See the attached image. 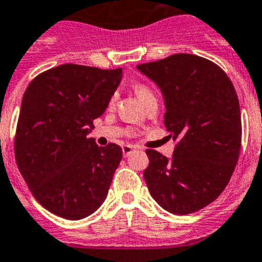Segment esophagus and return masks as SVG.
<instances>
[{"instance_id": "1", "label": "esophagus", "mask_w": 262, "mask_h": 262, "mask_svg": "<svg viewBox=\"0 0 262 262\" xmlns=\"http://www.w3.org/2000/svg\"><path fill=\"white\" fill-rule=\"evenodd\" d=\"M134 150H135V147L131 146V144H124V146L122 147L123 155H124V157H128V155L133 154Z\"/></svg>"}]
</instances>
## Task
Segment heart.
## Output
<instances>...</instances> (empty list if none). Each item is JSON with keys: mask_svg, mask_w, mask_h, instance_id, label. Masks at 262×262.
<instances>
[{"mask_svg": "<svg viewBox=\"0 0 262 262\" xmlns=\"http://www.w3.org/2000/svg\"><path fill=\"white\" fill-rule=\"evenodd\" d=\"M134 90H135V92H136V95H138V97H139L140 100H142V103H143V101H146L147 99L155 97L154 91L151 90V88L148 87V85H146V84H135V85H134ZM115 100H116V94L114 95V96H112L111 104Z\"/></svg>", "mask_w": 262, "mask_h": 262, "instance_id": "1", "label": "heart"}]
</instances>
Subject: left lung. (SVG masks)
<instances>
[{
    "label": "left lung",
    "mask_w": 262,
    "mask_h": 262,
    "mask_svg": "<svg viewBox=\"0 0 262 262\" xmlns=\"http://www.w3.org/2000/svg\"><path fill=\"white\" fill-rule=\"evenodd\" d=\"M165 100V126L178 140L171 158L147 150L143 177L151 196L172 214L211 204L230 181L241 150V111L228 75L189 53L136 67Z\"/></svg>",
    "instance_id": "left-lung-1"
}]
</instances>
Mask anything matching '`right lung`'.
Masks as SVG:
<instances>
[{"label": "right lung", "mask_w": 262, "mask_h": 262, "mask_svg": "<svg viewBox=\"0 0 262 262\" xmlns=\"http://www.w3.org/2000/svg\"><path fill=\"white\" fill-rule=\"evenodd\" d=\"M123 71L62 64L34 77L19 111L14 154L33 196L51 213L81 220L104 202L123 151L88 134Z\"/></svg>", "instance_id": "obj_1"}]
</instances>
